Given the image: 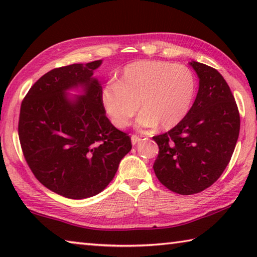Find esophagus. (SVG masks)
<instances>
[{
	"label": "esophagus",
	"instance_id": "esophagus-1",
	"mask_svg": "<svg viewBox=\"0 0 257 257\" xmlns=\"http://www.w3.org/2000/svg\"><path fill=\"white\" fill-rule=\"evenodd\" d=\"M139 141H141V138H139L137 135H133L132 136V144L133 145H136L137 143H139Z\"/></svg>",
	"mask_w": 257,
	"mask_h": 257
}]
</instances>
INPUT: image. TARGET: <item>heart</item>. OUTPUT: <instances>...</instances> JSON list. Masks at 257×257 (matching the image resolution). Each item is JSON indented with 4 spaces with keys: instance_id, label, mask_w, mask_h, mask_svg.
Instances as JSON below:
<instances>
[{
    "instance_id": "heart-1",
    "label": "heart",
    "mask_w": 257,
    "mask_h": 257,
    "mask_svg": "<svg viewBox=\"0 0 257 257\" xmlns=\"http://www.w3.org/2000/svg\"><path fill=\"white\" fill-rule=\"evenodd\" d=\"M196 94V78L184 64L141 60L127 64L116 81L102 90V103L118 128L129 125L138 107L139 129H169L189 112Z\"/></svg>"
}]
</instances>
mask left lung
<instances>
[{
	"mask_svg": "<svg viewBox=\"0 0 257 257\" xmlns=\"http://www.w3.org/2000/svg\"><path fill=\"white\" fill-rule=\"evenodd\" d=\"M189 64L199 79L193 106L170 132L153 137L160 149L155 175L168 189L181 195L199 193L219 179L240 129L236 101L221 73L196 61Z\"/></svg>",
	"mask_w": 257,
	"mask_h": 257,
	"instance_id": "left-lung-1",
	"label": "left lung"
}]
</instances>
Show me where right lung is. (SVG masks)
Wrapping results in <instances>:
<instances>
[{
    "instance_id": "add662e5",
    "label": "right lung",
    "mask_w": 257,
    "mask_h": 257,
    "mask_svg": "<svg viewBox=\"0 0 257 257\" xmlns=\"http://www.w3.org/2000/svg\"><path fill=\"white\" fill-rule=\"evenodd\" d=\"M102 60L45 73L21 104L18 133L30 170L61 196H95L110 184L132 150L127 134L105 115L94 71ZM71 90L77 92L71 97Z\"/></svg>"
}]
</instances>
